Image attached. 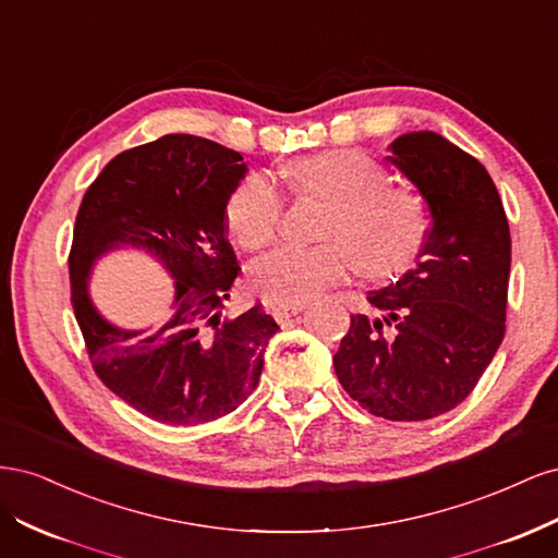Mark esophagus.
Returning a JSON list of instances; mask_svg holds the SVG:
<instances>
[{
    "instance_id": "1",
    "label": "esophagus",
    "mask_w": 558,
    "mask_h": 558,
    "mask_svg": "<svg viewBox=\"0 0 558 558\" xmlns=\"http://www.w3.org/2000/svg\"><path fill=\"white\" fill-rule=\"evenodd\" d=\"M302 310H305V305H286V307H275L272 314H275V318L279 320V324H283V320L298 316Z\"/></svg>"
}]
</instances>
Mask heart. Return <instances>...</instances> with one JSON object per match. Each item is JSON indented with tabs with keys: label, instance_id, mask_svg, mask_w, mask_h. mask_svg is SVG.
<instances>
[{
	"label": "heart",
	"instance_id": "b5f03b06",
	"mask_svg": "<svg viewBox=\"0 0 558 558\" xmlns=\"http://www.w3.org/2000/svg\"><path fill=\"white\" fill-rule=\"evenodd\" d=\"M293 193L328 199L316 246H279L248 267V289L267 305H302L351 267L365 277L408 269L424 244L426 218L414 193L386 183L384 167L356 148H330L286 165ZM283 197L267 177L253 174L226 205L230 238L258 251L277 238Z\"/></svg>",
	"mask_w": 558,
	"mask_h": 558
}]
</instances>
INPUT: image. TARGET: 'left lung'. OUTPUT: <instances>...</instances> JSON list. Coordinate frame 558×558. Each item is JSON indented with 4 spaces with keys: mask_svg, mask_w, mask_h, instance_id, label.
<instances>
[{
    "mask_svg": "<svg viewBox=\"0 0 558 558\" xmlns=\"http://www.w3.org/2000/svg\"><path fill=\"white\" fill-rule=\"evenodd\" d=\"M391 160L430 211L416 267L351 316L332 356L344 391L388 421H426L461 404L505 335L510 226L484 165L437 132H408Z\"/></svg>",
    "mask_w": 558,
    "mask_h": 558,
    "instance_id": "1",
    "label": "left lung"
}]
</instances>
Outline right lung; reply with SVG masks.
<instances>
[{
    "label": "right lung",
    "mask_w": 558,
    "mask_h": 558,
    "mask_svg": "<svg viewBox=\"0 0 558 558\" xmlns=\"http://www.w3.org/2000/svg\"><path fill=\"white\" fill-rule=\"evenodd\" d=\"M238 150L193 134L118 154L83 195L70 253L72 307L97 377L130 408L167 426H195L238 410L256 391L279 326L260 305L238 318L223 302L240 265L226 205L246 174ZM140 247L175 279L162 327L118 329L96 312L87 277L97 257Z\"/></svg>",
    "instance_id": "1"
}]
</instances>
